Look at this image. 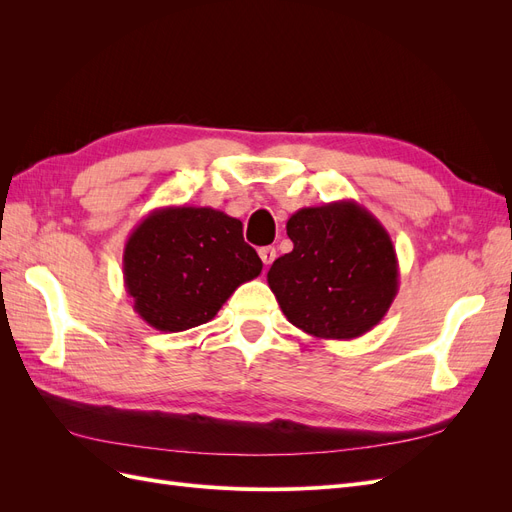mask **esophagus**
<instances>
[{
  "label": "esophagus",
  "instance_id": "1",
  "mask_svg": "<svg viewBox=\"0 0 512 512\" xmlns=\"http://www.w3.org/2000/svg\"><path fill=\"white\" fill-rule=\"evenodd\" d=\"M258 256H260V260H262V262H265V265H271V262L275 260V247H271V245L260 247V250H258Z\"/></svg>",
  "mask_w": 512,
  "mask_h": 512
}]
</instances>
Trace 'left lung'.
I'll use <instances>...</instances> for the list:
<instances>
[{"mask_svg":"<svg viewBox=\"0 0 512 512\" xmlns=\"http://www.w3.org/2000/svg\"><path fill=\"white\" fill-rule=\"evenodd\" d=\"M286 232L294 247L273 262L267 282L288 322L318 339L374 329L399 290L386 228L354 200H337L292 213Z\"/></svg>","mask_w":512,"mask_h":512,"instance_id":"1","label":"left lung"}]
</instances>
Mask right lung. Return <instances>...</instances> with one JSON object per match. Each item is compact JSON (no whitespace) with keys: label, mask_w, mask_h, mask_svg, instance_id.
Instances as JSON below:
<instances>
[{"label":"right lung","mask_w":512,"mask_h":512,"mask_svg":"<svg viewBox=\"0 0 512 512\" xmlns=\"http://www.w3.org/2000/svg\"><path fill=\"white\" fill-rule=\"evenodd\" d=\"M260 271L262 260L243 241V224L211 207L153 209L123 250V284L134 312L164 333L209 322Z\"/></svg>","instance_id":"obj_1"}]
</instances>
